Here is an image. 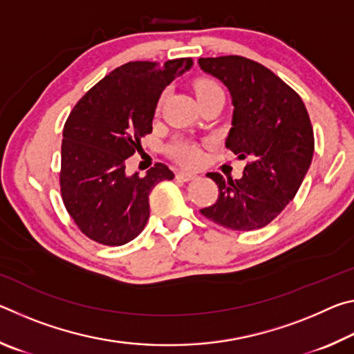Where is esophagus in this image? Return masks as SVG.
Returning a JSON list of instances; mask_svg holds the SVG:
<instances>
[{"label":"esophagus","instance_id":"34e87169","mask_svg":"<svg viewBox=\"0 0 354 354\" xmlns=\"http://www.w3.org/2000/svg\"><path fill=\"white\" fill-rule=\"evenodd\" d=\"M196 176V173H194V171H185V170H179L178 173H176V178L178 179H181V181H192V179H195Z\"/></svg>","mask_w":354,"mask_h":354}]
</instances>
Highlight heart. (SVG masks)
Wrapping results in <instances>:
<instances>
[{
	"label": "heart",
	"instance_id": "obj_1",
	"mask_svg": "<svg viewBox=\"0 0 354 354\" xmlns=\"http://www.w3.org/2000/svg\"><path fill=\"white\" fill-rule=\"evenodd\" d=\"M195 93L196 97H198V100H201L214 93H223V91H221L220 84L217 81L211 80V77H200V80L195 82ZM164 100H165V93H162L159 97L158 104H156V112L162 109ZM169 151L173 158L178 160V162H181L184 165H196L203 158L200 147L196 145V143L189 142V140L173 142L169 148Z\"/></svg>",
	"mask_w": 354,
	"mask_h": 354
}]
</instances>
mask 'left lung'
<instances>
[{
    "label": "left lung",
    "instance_id": "obj_1",
    "mask_svg": "<svg viewBox=\"0 0 354 354\" xmlns=\"http://www.w3.org/2000/svg\"><path fill=\"white\" fill-rule=\"evenodd\" d=\"M198 64L230 88L234 115L225 145L248 160L243 176L234 181L207 173L218 196L200 212L227 230H259L293 200L313 160L306 106L279 76L251 59L200 57Z\"/></svg>",
    "mask_w": 354,
    "mask_h": 354
}]
</instances>
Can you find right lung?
<instances>
[{"label": "right lung", "mask_w": 354, "mask_h": 354, "mask_svg": "<svg viewBox=\"0 0 354 354\" xmlns=\"http://www.w3.org/2000/svg\"><path fill=\"white\" fill-rule=\"evenodd\" d=\"M192 67V59L136 61L111 71L75 104L64 124L61 196L76 226L91 241L120 247L140 234L153 187L175 175L154 164L145 176L124 173V162L153 131L165 86Z\"/></svg>", "instance_id": "right-lung-1"}]
</instances>
